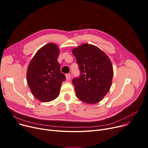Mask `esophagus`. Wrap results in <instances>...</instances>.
<instances>
[{
    "label": "esophagus",
    "instance_id": "obj_1",
    "mask_svg": "<svg viewBox=\"0 0 148 148\" xmlns=\"http://www.w3.org/2000/svg\"><path fill=\"white\" fill-rule=\"evenodd\" d=\"M65 77H66V79L67 80H69L70 79V78H71V74H66V75H65Z\"/></svg>",
    "mask_w": 148,
    "mask_h": 148
}]
</instances>
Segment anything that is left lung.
Wrapping results in <instances>:
<instances>
[{"label":"left lung","mask_w":148,"mask_h":148,"mask_svg":"<svg viewBox=\"0 0 148 148\" xmlns=\"http://www.w3.org/2000/svg\"><path fill=\"white\" fill-rule=\"evenodd\" d=\"M72 52L80 70V77L73 83L77 97L88 104L101 101L112 85L114 71L108 56L98 47L84 43Z\"/></svg>","instance_id":"8db88e82"}]
</instances>
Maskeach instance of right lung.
<instances>
[{
	"label": "right lung",
	"instance_id": "1",
	"mask_svg": "<svg viewBox=\"0 0 148 148\" xmlns=\"http://www.w3.org/2000/svg\"><path fill=\"white\" fill-rule=\"evenodd\" d=\"M60 51L56 44H46L38 49L28 66V85L34 96L42 102L58 97L62 83L66 80L58 61Z\"/></svg>",
	"mask_w": 148,
	"mask_h": 148
}]
</instances>
